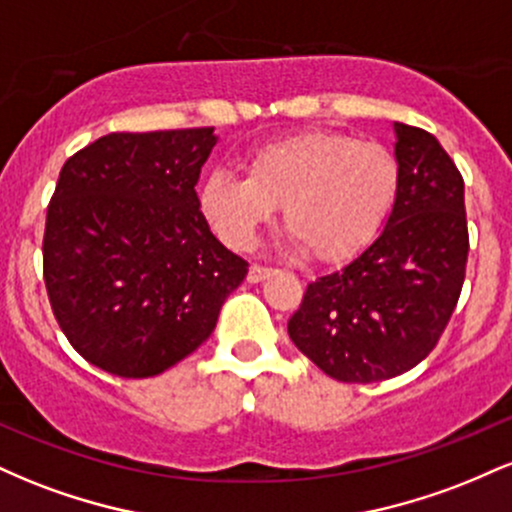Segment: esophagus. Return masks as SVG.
<instances>
[{
    "label": "esophagus",
    "mask_w": 512,
    "mask_h": 512,
    "mask_svg": "<svg viewBox=\"0 0 512 512\" xmlns=\"http://www.w3.org/2000/svg\"><path fill=\"white\" fill-rule=\"evenodd\" d=\"M269 274H272V269H269V267H260V264H252L250 272H248V281H250V284H260V281L269 279Z\"/></svg>",
    "instance_id": "34e87169"
}]
</instances>
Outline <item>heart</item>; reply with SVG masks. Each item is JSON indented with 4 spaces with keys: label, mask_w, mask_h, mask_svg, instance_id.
Returning <instances> with one entry per match:
<instances>
[{
    "label": "heart",
    "mask_w": 512,
    "mask_h": 512,
    "mask_svg": "<svg viewBox=\"0 0 512 512\" xmlns=\"http://www.w3.org/2000/svg\"><path fill=\"white\" fill-rule=\"evenodd\" d=\"M245 170V178L214 170L199 185V211L211 231L228 248L248 250L281 207L291 248L327 264L366 250L399 192V163L390 149L325 129L262 146Z\"/></svg>",
    "instance_id": "obj_1"
}]
</instances>
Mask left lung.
I'll list each match as a JSON object with an SVG mask.
<instances>
[{
    "label": "left lung",
    "mask_w": 512,
    "mask_h": 512,
    "mask_svg": "<svg viewBox=\"0 0 512 512\" xmlns=\"http://www.w3.org/2000/svg\"><path fill=\"white\" fill-rule=\"evenodd\" d=\"M392 129L399 192L383 231L339 272L315 279L289 320L298 351L342 383H378L424 361L467 267L460 170L426 129Z\"/></svg>",
    "instance_id": "1"
}]
</instances>
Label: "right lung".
<instances>
[{"label":"right lung","instance_id":"add662e5","mask_svg":"<svg viewBox=\"0 0 512 512\" xmlns=\"http://www.w3.org/2000/svg\"><path fill=\"white\" fill-rule=\"evenodd\" d=\"M214 127L105 134L64 163L48 207L45 286L69 344L105 373L151 378L214 332L248 262L195 192Z\"/></svg>","mask_w":512,"mask_h":512}]
</instances>
